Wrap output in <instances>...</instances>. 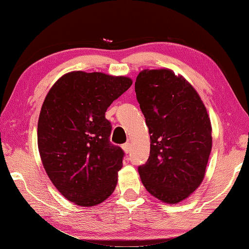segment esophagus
<instances>
[{
  "instance_id": "1",
  "label": "esophagus",
  "mask_w": 249,
  "mask_h": 249,
  "mask_svg": "<svg viewBox=\"0 0 249 249\" xmlns=\"http://www.w3.org/2000/svg\"><path fill=\"white\" fill-rule=\"evenodd\" d=\"M122 150H124L125 154H128L130 150H131V144L130 143H124V144H122Z\"/></svg>"
}]
</instances>
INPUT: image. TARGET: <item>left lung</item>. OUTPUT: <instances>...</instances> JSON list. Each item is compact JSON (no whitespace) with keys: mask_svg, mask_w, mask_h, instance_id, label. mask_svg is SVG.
Returning <instances> with one entry per match:
<instances>
[{"mask_svg":"<svg viewBox=\"0 0 249 249\" xmlns=\"http://www.w3.org/2000/svg\"><path fill=\"white\" fill-rule=\"evenodd\" d=\"M136 94L151 139L147 162L139 167L143 186L167 204L199 188L212 150L210 117L198 91L171 69L138 74Z\"/></svg>","mask_w":249,"mask_h":249,"instance_id":"8db88e82","label":"left lung"}]
</instances>
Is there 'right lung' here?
I'll list each match as a JSON object with an SVG mask.
<instances>
[{
    "instance_id": "add662e5",
    "label": "right lung",
    "mask_w": 249,
    "mask_h": 249,
    "mask_svg": "<svg viewBox=\"0 0 249 249\" xmlns=\"http://www.w3.org/2000/svg\"><path fill=\"white\" fill-rule=\"evenodd\" d=\"M131 85L128 76L72 71L43 100L39 155L52 184L76 206H97L116 189L124 151L109 142L111 125L105 112Z\"/></svg>"
}]
</instances>
